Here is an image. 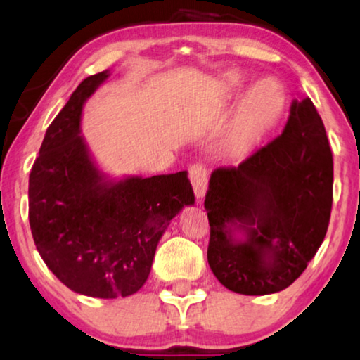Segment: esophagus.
Masks as SVG:
<instances>
[{
	"label": "esophagus",
	"mask_w": 360,
	"mask_h": 360,
	"mask_svg": "<svg viewBox=\"0 0 360 360\" xmlns=\"http://www.w3.org/2000/svg\"><path fill=\"white\" fill-rule=\"evenodd\" d=\"M189 179L194 187L195 195L202 199L207 192V184H209V178H207V169L202 165H192L189 168Z\"/></svg>",
	"instance_id": "obj_1"
}]
</instances>
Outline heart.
Here are the masks:
<instances>
[{
    "mask_svg": "<svg viewBox=\"0 0 360 360\" xmlns=\"http://www.w3.org/2000/svg\"><path fill=\"white\" fill-rule=\"evenodd\" d=\"M250 83L251 79L246 73L240 70H231L221 78L224 96L230 101L241 98ZM285 105L287 94L279 81L274 78L256 81L248 93L243 96L235 120L226 131V153L233 158H241L250 153L257 141L279 122Z\"/></svg>",
    "mask_w": 360,
    "mask_h": 360,
    "instance_id": "heart-1",
    "label": "heart"
}]
</instances>
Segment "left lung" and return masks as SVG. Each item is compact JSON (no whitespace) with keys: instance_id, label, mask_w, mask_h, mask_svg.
Segmentation results:
<instances>
[{"instance_id":"1","label":"left lung","mask_w":360,"mask_h":360,"mask_svg":"<svg viewBox=\"0 0 360 360\" xmlns=\"http://www.w3.org/2000/svg\"><path fill=\"white\" fill-rule=\"evenodd\" d=\"M333 153L310 98L293 101L282 135L238 168L210 176L207 259L221 285L269 295L298 279L325 240Z\"/></svg>"}]
</instances>
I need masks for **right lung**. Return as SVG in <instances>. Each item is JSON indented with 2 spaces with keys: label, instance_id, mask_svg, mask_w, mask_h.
Segmentation results:
<instances>
[{
  "label": "right lung",
  "instance_id": "obj_1",
  "mask_svg": "<svg viewBox=\"0 0 360 360\" xmlns=\"http://www.w3.org/2000/svg\"><path fill=\"white\" fill-rule=\"evenodd\" d=\"M109 77L105 70L81 81L45 131L29 176V224L39 255L70 290L96 298L139 292L169 221L195 200L187 171L117 179L96 165L81 115Z\"/></svg>",
  "mask_w": 360,
  "mask_h": 360
}]
</instances>
